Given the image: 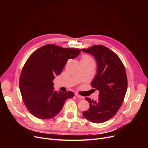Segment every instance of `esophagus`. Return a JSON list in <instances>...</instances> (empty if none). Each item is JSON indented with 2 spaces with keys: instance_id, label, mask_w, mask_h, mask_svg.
<instances>
[{
  "instance_id": "34e87169",
  "label": "esophagus",
  "mask_w": 148,
  "mask_h": 148,
  "mask_svg": "<svg viewBox=\"0 0 148 148\" xmlns=\"http://www.w3.org/2000/svg\"><path fill=\"white\" fill-rule=\"evenodd\" d=\"M75 96H76L77 98H81V99L84 98V97H83L81 96V95H79V94H77V93H75Z\"/></svg>"
}]
</instances>
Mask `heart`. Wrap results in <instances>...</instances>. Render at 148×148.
<instances>
[{
  "instance_id": "1",
  "label": "heart",
  "mask_w": 148,
  "mask_h": 148,
  "mask_svg": "<svg viewBox=\"0 0 148 148\" xmlns=\"http://www.w3.org/2000/svg\"><path fill=\"white\" fill-rule=\"evenodd\" d=\"M82 60H84V61H94L93 59H92V58L88 55V54H83L82 58Z\"/></svg>"
}]
</instances>
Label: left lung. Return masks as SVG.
I'll use <instances>...</instances> for the list:
<instances>
[{"label": "left lung", "instance_id": "1", "mask_svg": "<svg viewBox=\"0 0 148 148\" xmlns=\"http://www.w3.org/2000/svg\"><path fill=\"white\" fill-rule=\"evenodd\" d=\"M82 51L91 54L96 59L97 74L91 86L99 92L96 101L85 98L90 107L83 115L91 122L103 123L113 117L123 101L128 86L125 68L117 54L103 45Z\"/></svg>", "mask_w": 148, "mask_h": 148}]
</instances>
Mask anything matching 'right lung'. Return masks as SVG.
Masks as SVG:
<instances>
[{
	"label": "right lung",
	"mask_w": 148,
	"mask_h": 148,
	"mask_svg": "<svg viewBox=\"0 0 148 148\" xmlns=\"http://www.w3.org/2000/svg\"><path fill=\"white\" fill-rule=\"evenodd\" d=\"M79 49L62 48L47 44L35 51L23 66L19 86L26 107L35 117L49 119L63 108L65 101L74 94L54 90L53 79L59 75L69 59L79 56Z\"/></svg>",
	"instance_id": "add662e5"
}]
</instances>
